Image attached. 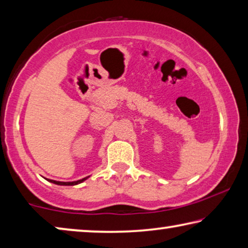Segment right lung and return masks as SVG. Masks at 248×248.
Returning a JSON list of instances; mask_svg holds the SVG:
<instances>
[{
	"label": "right lung",
	"mask_w": 248,
	"mask_h": 248,
	"mask_svg": "<svg viewBox=\"0 0 248 248\" xmlns=\"http://www.w3.org/2000/svg\"><path fill=\"white\" fill-rule=\"evenodd\" d=\"M87 178H88V176H87ZM87 178H84V179L78 180V181H74V182H60V181H54V180H48V181H49V182L54 183V184H58V186H76V184H78V183L84 182V181Z\"/></svg>",
	"instance_id": "add662e5"
}]
</instances>
